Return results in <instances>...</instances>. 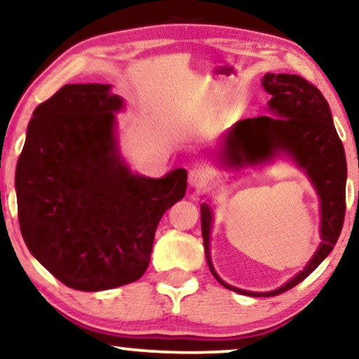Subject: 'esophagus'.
<instances>
[{
    "label": "esophagus",
    "mask_w": 359,
    "mask_h": 359,
    "mask_svg": "<svg viewBox=\"0 0 359 359\" xmlns=\"http://www.w3.org/2000/svg\"><path fill=\"white\" fill-rule=\"evenodd\" d=\"M206 180H208V175L206 171H204L203 168H193L189 170V175H188V181L189 184L193 186V188H203L204 184H206Z\"/></svg>",
    "instance_id": "34e87169"
}]
</instances>
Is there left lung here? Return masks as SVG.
Segmentation results:
<instances>
[{
	"instance_id": "left-lung-1",
	"label": "left lung",
	"mask_w": 359,
	"mask_h": 359,
	"mask_svg": "<svg viewBox=\"0 0 359 359\" xmlns=\"http://www.w3.org/2000/svg\"><path fill=\"white\" fill-rule=\"evenodd\" d=\"M262 86L271 94L269 109L278 117L248 118L237 123L226 137L222 158L229 165L241 166L267 160L277 150L290 153L306 170L322 199V245L304 271L285 285L267 293L245 292L227 285L214 272L209 260L211 209L206 204L201 206V229L209 267L222 285L244 295L273 297L299 285L337 244L346 211V156L328 102L313 83L293 74H267Z\"/></svg>"
}]
</instances>
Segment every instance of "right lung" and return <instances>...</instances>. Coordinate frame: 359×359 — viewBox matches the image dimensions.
<instances>
[{
    "instance_id": "add662e5",
    "label": "right lung",
    "mask_w": 359,
    "mask_h": 359,
    "mask_svg": "<svg viewBox=\"0 0 359 359\" xmlns=\"http://www.w3.org/2000/svg\"><path fill=\"white\" fill-rule=\"evenodd\" d=\"M122 99L104 83H67L36 107L16 166L18 219L31 254L83 292L138 280L161 216L183 199L186 170L133 175L115 145Z\"/></svg>"
}]
</instances>
